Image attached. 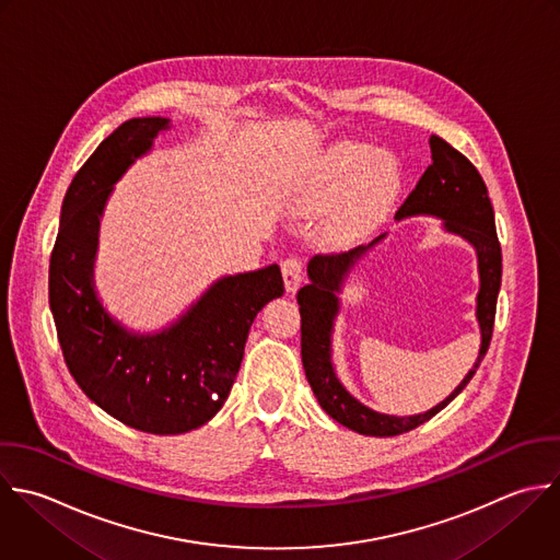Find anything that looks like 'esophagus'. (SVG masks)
<instances>
[{
    "label": "esophagus",
    "instance_id": "esophagus-1",
    "mask_svg": "<svg viewBox=\"0 0 560 560\" xmlns=\"http://www.w3.org/2000/svg\"><path fill=\"white\" fill-rule=\"evenodd\" d=\"M281 272H283V283H285V290L290 294H294L299 288H301V281H303V268H301V261L296 257H290L281 264Z\"/></svg>",
    "mask_w": 560,
    "mask_h": 560
}]
</instances>
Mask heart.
<instances>
[{
  "instance_id": "b5f03b06",
  "label": "heart",
  "mask_w": 560,
  "mask_h": 560,
  "mask_svg": "<svg viewBox=\"0 0 560 560\" xmlns=\"http://www.w3.org/2000/svg\"><path fill=\"white\" fill-rule=\"evenodd\" d=\"M399 189L401 167L395 156L364 143L340 141L318 159L294 202L305 215L331 209L323 237L329 244H347L393 202Z\"/></svg>"
}]
</instances>
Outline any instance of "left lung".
I'll use <instances>...</instances> for the list:
<instances>
[{
    "label": "left lung",
    "mask_w": 560,
    "mask_h": 560,
    "mask_svg": "<svg viewBox=\"0 0 560 560\" xmlns=\"http://www.w3.org/2000/svg\"><path fill=\"white\" fill-rule=\"evenodd\" d=\"M430 148L432 165L423 172L412 194L399 207L395 220L401 222L408 218H436L441 220V229L467 242L478 259L480 288L476 294V320L480 329V349L471 371L450 393V397L419 415H386L353 397L336 373L334 329L342 310L340 296L360 261L380 242H384L388 233H382L371 244L358 246L349 253L316 255L307 264L310 283L296 294L301 312V360L305 377L320 408L340 425L364 436H397L423 425L434 415H439L471 382L489 351L493 336L498 294L502 285V248L495 233V213L489 200V189L471 161L452 148L445 139L432 135Z\"/></svg>",
    "instance_id": "1"
}]
</instances>
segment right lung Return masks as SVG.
I'll list each match as a JSON object with an SVG mask.
<instances>
[{
	"mask_svg": "<svg viewBox=\"0 0 560 560\" xmlns=\"http://www.w3.org/2000/svg\"><path fill=\"white\" fill-rule=\"evenodd\" d=\"M167 117H132L73 176L49 259V310L80 390L119 423L185 434L211 421L237 377L253 320L283 294L277 264L215 279L183 314L154 331L117 320L95 288L100 222L115 183L172 130Z\"/></svg>",
	"mask_w": 560,
	"mask_h": 560,
	"instance_id": "add662e5",
	"label": "right lung"
}]
</instances>
